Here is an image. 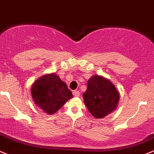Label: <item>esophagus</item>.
<instances>
[{
	"label": "esophagus",
	"instance_id": "1",
	"mask_svg": "<svg viewBox=\"0 0 154 154\" xmlns=\"http://www.w3.org/2000/svg\"><path fill=\"white\" fill-rule=\"evenodd\" d=\"M80 94V92L79 91H73V95H74V97H79Z\"/></svg>",
	"mask_w": 154,
	"mask_h": 154
}]
</instances>
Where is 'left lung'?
<instances>
[{
    "label": "left lung",
    "mask_w": 154,
    "mask_h": 154,
    "mask_svg": "<svg viewBox=\"0 0 154 154\" xmlns=\"http://www.w3.org/2000/svg\"><path fill=\"white\" fill-rule=\"evenodd\" d=\"M87 85L82 97L93 116L100 119L116 109L119 95L112 82L101 76L94 75L88 80Z\"/></svg>",
    "instance_id": "1"
}]
</instances>
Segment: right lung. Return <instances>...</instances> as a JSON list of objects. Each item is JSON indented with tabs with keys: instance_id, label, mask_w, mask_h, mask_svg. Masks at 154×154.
Here are the masks:
<instances>
[{
	"instance_id": "right-lung-1",
	"label": "right lung",
	"mask_w": 154,
	"mask_h": 154,
	"mask_svg": "<svg viewBox=\"0 0 154 154\" xmlns=\"http://www.w3.org/2000/svg\"><path fill=\"white\" fill-rule=\"evenodd\" d=\"M31 91L35 104L48 114H54L73 97L67 85L55 74L39 78Z\"/></svg>"
}]
</instances>
